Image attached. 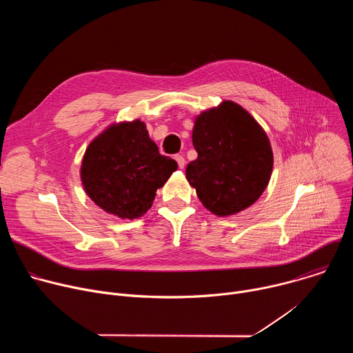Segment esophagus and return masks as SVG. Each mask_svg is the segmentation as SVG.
I'll return each instance as SVG.
<instances>
[{"mask_svg": "<svg viewBox=\"0 0 353 353\" xmlns=\"http://www.w3.org/2000/svg\"><path fill=\"white\" fill-rule=\"evenodd\" d=\"M174 159H176V162H177V165H179V168H180V169H184V166H185V159H184V157H183V155H176Z\"/></svg>", "mask_w": 353, "mask_h": 353, "instance_id": "1", "label": "esophagus"}]
</instances>
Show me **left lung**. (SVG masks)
<instances>
[{"mask_svg":"<svg viewBox=\"0 0 353 353\" xmlns=\"http://www.w3.org/2000/svg\"><path fill=\"white\" fill-rule=\"evenodd\" d=\"M192 145L198 158L185 177L203 205L229 216L253 205L267 188L274 154L267 132L232 100L195 117Z\"/></svg>","mask_w":353,"mask_h":353,"instance_id":"1","label":"left lung"}]
</instances>
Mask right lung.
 Wrapping results in <instances>:
<instances>
[{"instance_id": "obj_1", "label": "right lung", "mask_w": 353, "mask_h": 353, "mask_svg": "<svg viewBox=\"0 0 353 353\" xmlns=\"http://www.w3.org/2000/svg\"><path fill=\"white\" fill-rule=\"evenodd\" d=\"M177 162L159 154L139 119L109 125L86 148L81 165L85 192L105 212L137 219L152 207Z\"/></svg>"}]
</instances>
